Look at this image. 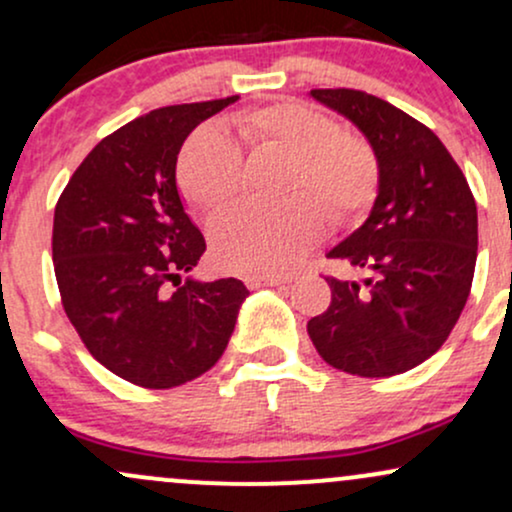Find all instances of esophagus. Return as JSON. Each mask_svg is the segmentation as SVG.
<instances>
[{"mask_svg": "<svg viewBox=\"0 0 512 512\" xmlns=\"http://www.w3.org/2000/svg\"><path fill=\"white\" fill-rule=\"evenodd\" d=\"M289 284L286 276H264V274H248L245 276V286L248 289H262V286H281Z\"/></svg>", "mask_w": 512, "mask_h": 512, "instance_id": "obj_1", "label": "esophagus"}]
</instances>
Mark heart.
I'll use <instances>...</instances> for the list:
<instances>
[{
	"mask_svg": "<svg viewBox=\"0 0 512 512\" xmlns=\"http://www.w3.org/2000/svg\"><path fill=\"white\" fill-rule=\"evenodd\" d=\"M233 132L252 146L293 158V192H313L334 221L354 219L373 202L378 163L361 139L342 134L330 115L303 103H276L233 115ZM178 180L190 202L219 209L243 187V149L221 127H204L180 151ZM325 209L301 195L284 207L238 204L209 223L211 248L233 272L281 274L325 233Z\"/></svg>",
	"mask_w": 512,
	"mask_h": 512,
	"instance_id": "heart-1",
	"label": "heart"
}]
</instances>
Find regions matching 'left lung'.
Wrapping results in <instances>:
<instances>
[{"label":"left lung","instance_id":"8db88e82","mask_svg":"<svg viewBox=\"0 0 512 512\" xmlns=\"http://www.w3.org/2000/svg\"><path fill=\"white\" fill-rule=\"evenodd\" d=\"M349 120L378 163L368 219L327 257L363 272L330 276L332 303L308 322L317 354L361 378L407 373L455 327L477 264V202L455 158L419 120L351 88H315Z\"/></svg>","mask_w":512,"mask_h":512}]
</instances>
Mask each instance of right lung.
Listing matches in <instances>:
<instances>
[{"label":"right lung","instance_id":"obj_1","mask_svg":"<svg viewBox=\"0 0 512 512\" xmlns=\"http://www.w3.org/2000/svg\"><path fill=\"white\" fill-rule=\"evenodd\" d=\"M236 101L168 105L127 122L84 158L57 202L52 262L64 313L91 356L127 383L168 390L207 373L250 296L233 276L180 286L207 243L175 182L178 154L192 129Z\"/></svg>","mask_w":512,"mask_h":512}]
</instances>
